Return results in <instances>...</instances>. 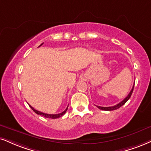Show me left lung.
<instances>
[{
    "label": "left lung",
    "mask_w": 151,
    "mask_h": 151,
    "mask_svg": "<svg viewBox=\"0 0 151 151\" xmlns=\"http://www.w3.org/2000/svg\"><path fill=\"white\" fill-rule=\"evenodd\" d=\"M134 84L132 89L131 91H130V92L129 93V94H128L127 97L124 98L122 101L120 102V103L118 104H116L115 106H109V107H102V106H96V107H97L98 109L103 110V111H114V110L119 109V108H120L122 106H123L124 104H125L126 102L128 101V100H129V99L131 97V95H132V92L134 90Z\"/></svg>",
    "instance_id": "obj_1"
}]
</instances>
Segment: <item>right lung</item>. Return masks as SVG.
I'll return each mask as SVG.
<instances>
[{"mask_svg": "<svg viewBox=\"0 0 151 151\" xmlns=\"http://www.w3.org/2000/svg\"><path fill=\"white\" fill-rule=\"evenodd\" d=\"M42 44H43V42H42V43L41 45H40V46H41ZM40 46H39V47H40ZM29 106H30V107L31 108V109H32L33 111H34V112L36 113V114L42 115V116H44L45 118H51V119H56V118H60V117L62 116V115H64V113L66 112L67 109H68V106H67V108L66 109V110H65V111H63L62 113H58V114H47V113H42V112H40V111H37V110H36V109H33V108L32 106H30V105H29Z\"/></svg>", "mask_w": 151, "mask_h": 151, "instance_id": "right-lung-1", "label": "right lung"}]
</instances>
